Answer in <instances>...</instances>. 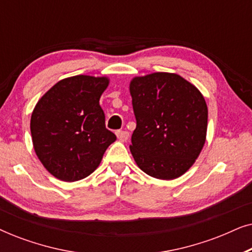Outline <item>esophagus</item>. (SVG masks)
<instances>
[{"label":"esophagus","instance_id":"obj_1","mask_svg":"<svg viewBox=\"0 0 252 252\" xmlns=\"http://www.w3.org/2000/svg\"><path fill=\"white\" fill-rule=\"evenodd\" d=\"M117 137H118L119 141H122V142H125V141L128 140L129 137V133L127 132V130H118V132L116 133Z\"/></svg>","mask_w":252,"mask_h":252}]
</instances>
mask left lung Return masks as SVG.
I'll use <instances>...</instances> for the list:
<instances>
[{
	"label": "left lung",
	"mask_w": 252,
	"mask_h": 252,
	"mask_svg": "<svg viewBox=\"0 0 252 252\" xmlns=\"http://www.w3.org/2000/svg\"><path fill=\"white\" fill-rule=\"evenodd\" d=\"M136 128L130 153L150 177L173 180L185 174L204 147L208 105L181 75L155 72L129 82Z\"/></svg>",
	"instance_id": "1"
}]
</instances>
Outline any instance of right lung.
<instances>
[{
    "mask_svg": "<svg viewBox=\"0 0 252 252\" xmlns=\"http://www.w3.org/2000/svg\"><path fill=\"white\" fill-rule=\"evenodd\" d=\"M108 77L79 74L62 79L39 101L31 117L33 148L58 180L73 182L92 174L116 135L105 128L99 98Z\"/></svg>",
    "mask_w": 252,
    "mask_h": 252,
    "instance_id": "add662e5",
    "label": "right lung"
}]
</instances>
